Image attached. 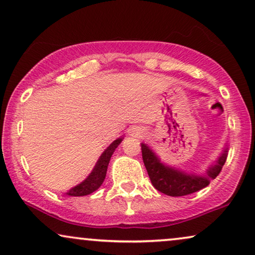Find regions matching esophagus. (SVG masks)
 I'll use <instances>...</instances> for the list:
<instances>
[{"instance_id": "obj_1", "label": "esophagus", "mask_w": 255, "mask_h": 255, "mask_svg": "<svg viewBox=\"0 0 255 255\" xmlns=\"http://www.w3.org/2000/svg\"><path fill=\"white\" fill-rule=\"evenodd\" d=\"M130 132H131V135H134V136H138V135L143 134V130H142L141 128H132L131 130H130Z\"/></svg>"}]
</instances>
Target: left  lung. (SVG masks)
Instances as JSON below:
<instances>
[{"mask_svg":"<svg viewBox=\"0 0 255 255\" xmlns=\"http://www.w3.org/2000/svg\"><path fill=\"white\" fill-rule=\"evenodd\" d=\"M141 149L143 162L152 186L168 196L188 195L207 187L220 174L228 157V148H224L216 162L211 164L203 174H195L163 163L145 143H141Z\"/></svg>","mask_w":255,"mask_h":255,"instance_id":"left-lung-1","label":"left lung"}]
</instances>
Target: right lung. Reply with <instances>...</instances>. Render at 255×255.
Returning a JSON list of instances; mask_svg holds the SVG:
<instances>
[{
    "mask_svg": "<svg viewBox=\"0 0 255 255\" xmlns=\"http://www.w3.org/2000/svg\"><path fill=\"white\" fill-rule=\"evenodd\" d=\"M123 137L117 138L116 141H113L111 144L107 146L102 155H100L99 159L97 160V163L93 167V170L91 171V173L88 175L87 179L78 184L75 187L70 188L69 191L66 193V195L69 196H84V195H89L97 191L102 184L105 180L106 177V172H107V166H109L110 159L112 157L113 152L116 151V149L118 148V145L123 142Z\"/></svg>",
    "mask_w": 255,
    "mask_h": 255,
    "instance_id": "1",
    "label": "right lung"
}]
</instances>
